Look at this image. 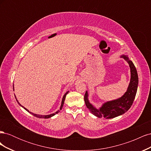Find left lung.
<instances>
[{"label":"left lung","mask_w":151,"mask_h":151,"mask_svg":"<svg viewBox=\"0 0 151 151\" xmlns=\"http://www.w3.org/2000/svg\"><path fill=\"white\" fill-rule=\"evenodd\" d=\"M129 63L130 68L131 78L127 92L120 98L104 103L99 109H96L91 104L88 99V93L86 91L84 95V101L90 112L98 118H105L106 119L113 118L124 114L130 108L133 104L137 91L139 78L136 68L127 55L121 56Z\"/></svg>","instance_id":"left-lung-1"}]
</instances>
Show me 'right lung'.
<instances>
[{"label":"right lung","mask_w":151,"mask_h":151,"mask_svg":"<svg viewBox=\"0 0 151 151\" xmlns=\"http://www.w3.org/2000/svg\"><path fill=\"white\" fill-rule=\"evenodd\" d=\"M68 91H67V92L64 94V96H63V98H62V104H61V106H60V109H59V110H58L57 111H56L55 113H52V114H50V115H37V114H35V113H31V112H30L28 109H27L26 108H25L24 107H23L22 106H21V104L18 102V101H17V99H16V101H17V103H19V104L20 105V106H21L22 108H24L26 110L28 111V112H29V113H30L31 114H32V115H34L35 116H36V117H37V118H50V117H52V116H54L55 115V114H57V113H58L59 111H60V110H61L62 109V107H63V103H64V101H65V97H66V95L68 94ZM15 98H16V96H15Z\"/></svg>","instance_id":"add662e5"}]
</instances>
